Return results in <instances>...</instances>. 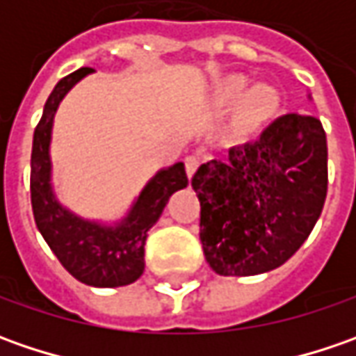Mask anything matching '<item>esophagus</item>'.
Masks as SVG:
<instances>
[{
	"mask_svg": "<svg viewBox=\"0 0 356 356\" xmlns=\"http://www.w3.org/2000/svg\"><path fill=\"white\" fill-rule=\"evenodd\" d=\"M184 164H186V172H188V176L192 178V176H194V172L198 170L200 156H196V154H190V156H186Z\"/></svg>",
	"mask_w": 356,
	"mask_h": 356,
	"instance_id": "obj_1",
	"label": "esophagus"
}]
</instances>
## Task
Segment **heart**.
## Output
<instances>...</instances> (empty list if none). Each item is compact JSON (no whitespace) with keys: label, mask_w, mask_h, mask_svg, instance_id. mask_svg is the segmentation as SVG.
<instances>
[{"label":"heart","mask_w":356,"mask_h":356,"mask_svg":"<svg viewBox=\"0 0 356 356\" xmlns=\"http://www.w3.org/2000/svg\"><path fill=\"white\" fill-rule=\"evenodd\" d=\"M222 103H241L239 129L243 132H252L273 115V111L277 106V97L269 87H253L252 90H248V81L241 76H236V79L227 81L226 87L222 90Z\"/></svg>","instance_id":"obj_1"}]
</instances>
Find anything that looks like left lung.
Returning a JSON list of instances; mask_svg holds the SVG:
<instances>
[{"label": "left lung", "mask_w": 356, "mask_h": 356, "mask_svg": "<svg viewBox=\"0 0 356 356\" xmlns=\"http://www.w3.org/2000/svg\"><path fill=\"white\" fill-rule=\"evenodd\" d=\"M200 239L218 275L283 266L309 238L327 196V136L319 118L289 113L255 140L202 164Z\"/></svg>", "instance_id": "8db88e82"}]
</instances>
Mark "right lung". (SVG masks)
Masks as SVG:
<instances>
[{
	"instance_id": "add662e5",
	"label": "right lung",
	"mask_w": 356,
	"mask_h": 356,
	"mask_svg": "<svg viewBox=\"0 0 356 356\" xmlns=\"http://www.w3.org/2000/svg\"><path fill=\"white\" fill-rule=\"evenodd\" d=\"M92 69L83 67L61 79L49 95L43 117L33 134L31 206L35 224L61 266L81 283L92 287H122L144 271V243L174 192L188 186L184 162L160 170L144 186L124 220L103 226L83 220L57 202L51 188V129L63 97Z\"/></svg>"
}]
</instances>
